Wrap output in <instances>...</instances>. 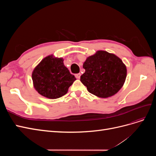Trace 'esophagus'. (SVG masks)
I'll use <instances>...</instances> for the list:
<instances>
[{
	"mask_svg": "<svg viewBox=\"0 0 156 156\" xmlns=\"http://www.w3.org/2000/svg\"><path fill=\"white\" fill-rule=\"evenodd\" d=\"M81 74L80 73H77V74H75V77H76L77 79H79L80 77H81Z\"/></svg>",
	"mask_w": 156,
	"mask_h": 156,
	"instance_id": "1",
	"label": "esophagus"
}]
</instances>
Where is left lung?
<instances>
[{"label":"left lung","mask_w":156,"mask_h":156,"mask_svg":"<svg viewBox=\"0 0 156 156\" xmlns=\"http://www.w3.org/2000/svg\"><path fill=\"white\" fill-rule=\"evenodd\" d=\"M85 69L81 81L88 91L105 98L115 95L123 86L127 75L126 66L120 58L105 51H98L83 64Z\"/></svg>","instance_id":"left-lung-1"}]
</instances>
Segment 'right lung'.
Here are the masks:
<instances>
[{"mask_svg": "<svg viewBox=\"0 0 156 156\" xmlns=\"http://www.w3.org/2000/svg\"><path fill=\"white\" fill-rule=\"evenodd\" d=\"M34 87L39 94L49 99L62 97L76 80L65 67L62 58L48 56L42 60L32 74Z\"/></svg>", "mask_w": 156, "mask_h": 156, "instance_id": "obj_1", "label": "right lung"}]
</instances>
